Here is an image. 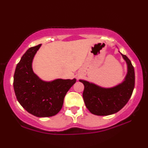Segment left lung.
I'll use <instances>...</instances> for the list:
<instances>
[{
	"mask_svg": "<svg viewBox=\"0 0 148 148\" xmlns=\"http://www.w3.org/2000/svg\"><path fill=\"white\" fill-rule=\"evenodd\" d=\"M120 53L127 64V73L122 83L111 88H104L86 80H79L84 85L85 104L92 114L108 116L117 113L131 98L134 87V69L128 57Z\"/></svg>",
	"mask_w": 148,
	"mask_h": 148,
	"instance_id": "1",
	"label": "left lung"
}]
</instances>
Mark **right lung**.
Masks as SVG:
<instances>
[{
    "label": "right lung",
    "mask_w": 148,
    "mask_h": 148,
    "mask_svg": "<svg viewBox=\"0 0 148 148\" xmlns=\"http://www.w3.org/2000/svg\"><path fill=\"white\" fill-rule=\"evenodd\" d=\"M42 44L27 50L17 64L14 76V89L17 100L29 113L36 117L56 115L61 110L64 98L76 79L42 80L34 73L32 62Z\"/></svg>",
    "instance_id": "add662e5"
}]
</instances>
